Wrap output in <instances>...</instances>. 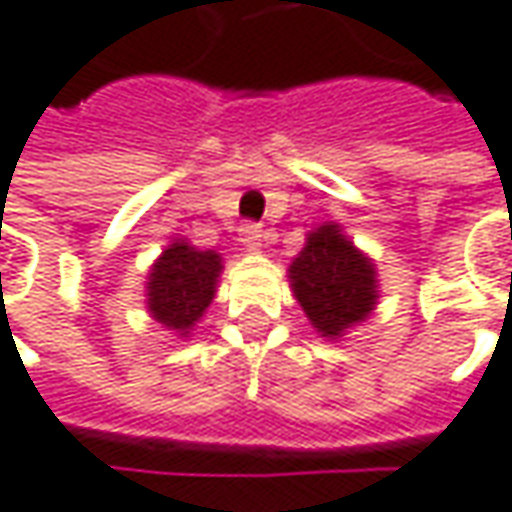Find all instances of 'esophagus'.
<instances>
[{"label": "esophagus", "mask_w": 512, "mask_h": 512, "mask_svg": "<svg viewBox=\"0 0 512 512\" xmlns=\"http://www.w3.org/2000/svg\"><path fill=\"white\" fill-rule=\"evenodd\" d=\"M240 246L246 249V252H260L263 249V231H260V225H243L240 228Z\"/></svg>", "instance_id": "1"}]
</instances>
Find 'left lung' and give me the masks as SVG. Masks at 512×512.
Instances as JSON below:
<instances>
[{
  "instance_id": "left-lung-1",
  "label": "left lung",
  "mask_w": 512,
  "mask_h": 512,
  "mask_svg": "<svg viewBox=\"0 0 512 512\" xmlns=\"http://www.w3.org/2000/svg\"><path fill=\"white\" fill-rule=\"evenodd\" d=\"M287 278L307 322L328 340L366 322L381 299L375 260L351 243L340 222H322L304 237Z\"/></svg>"
}]
</instances>
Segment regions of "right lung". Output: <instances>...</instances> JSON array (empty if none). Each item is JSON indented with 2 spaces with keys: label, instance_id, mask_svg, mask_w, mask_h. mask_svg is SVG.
I'll return each mask as SVG.
<instances>
[{
  "label": "right lung",
  "instance_id": "right-lung-1",
  "mask_svg": "<svg viewBox=\"0 0 512 512\" xmlns=\"http://www.w3.org/2000/svg\"><path fill=\"white\" fill-rule=\"evenodd\" d=\"M225 263L213 249H196L175 237L146 275V310L175 337H190L216 296Z\"/></svg>",
  "mask_w": 512,
  "mask_h": 512
}]
</instances>
